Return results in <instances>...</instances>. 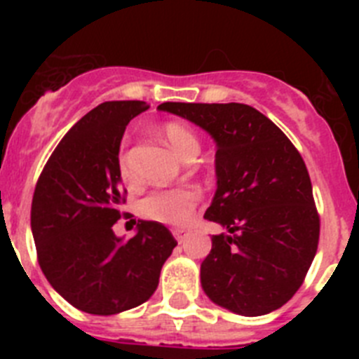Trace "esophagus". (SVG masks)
I'll list each match as a JSON object with an SVG mask.
<instances>
[{"label": "esophagus", "instance_id": "obj_1", "mask_svg": "<svg viewBox=\"0 0 359 359\" xmlns=\"http://www.w3.org/2000/svg\"><path fill=\"white\" fill-rule=\"evenodd\" d=\"M174 237L177 239V243H183V241H185V237H187V231L185 230H176V231H174Z\"/></svg>", "mask_w": 359, "mask_h": 359}]
</instances>
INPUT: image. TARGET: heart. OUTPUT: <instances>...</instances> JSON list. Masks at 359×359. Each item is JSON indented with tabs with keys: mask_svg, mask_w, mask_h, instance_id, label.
Masks as SVG:
<instances>
[{
	"mask_svg": "<svg viewBox=\"0 0 359 359\" xmlns=\"http://www.w3.org/2000/svg\"><path fill=\"white\" fill-rule=\"evenodd\" d=\"M161 135L182 160L187 161L190 158L198 156V136L194 135L192 129L187 128L185 123H163ZM126 145H128V140H123L122 149H120L118 156H116V169H118V174L123 182L129 183L135 180V174H133L131 163H129ZM199 199H201V190L194 185L169 190H152L151 194H147L138 203V214L144 219H149V221L170 224V226H182L189 221L194 208L198 207Z\"/></svg>",
	"mask_w": 359,
	"mask_h": 359,
	"instance_id": "obj_1",
	"label": "heart"
}]
</instances>
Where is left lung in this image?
Segmentation results:
<instances>
[{"instance_id": "left-lung-1", "label": "left lung", "mask_w": 359, "mask_h": 359, "mask_svg": "<svg viewBox=\"0 0 359 359\" xmlns=\"http://www.w3.org/2000/svg\"><path fill=\"white\" fill-rule=\"evenodd\" d=\"M214 138L215 189L205 219L212 236L201 286L212 302L243 316L282 307L302 286L316 255L320 217L309 172L284 133L246 104L163 102Z\"/></svg>"}]
</instances>
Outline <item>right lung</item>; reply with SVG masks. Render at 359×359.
I'll use <instances>...</instances> for the list:
<instances>
[{
    "label": "right lung",
    "instance_id": "right-lung-1",
    "mask_svg": "<svg viewBox=\"0 0 359 359\" xmlns=\"http://www.w3.org/2000/svg\"><path fill=\"white\" fill-rule=\"evenodd\" d=\"M149 106L104 102L59 142L37 180L30 224L37 261L53 290L90 315H116L156 291L176 239L156 221H138L136 236L116 237L126 190L116 169L126 126Z\"/></svg>",
    "mask_w": 359,
    "mask_h": 359
}]
</instances>
